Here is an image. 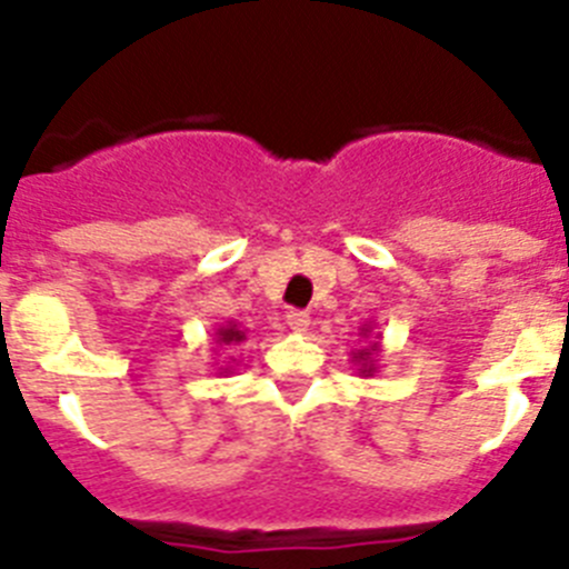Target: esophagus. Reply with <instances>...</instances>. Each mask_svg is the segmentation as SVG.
Returning a JSON list of instances; mask_svg holds the SVG:
<instances>
[{"mask_svg":"<svg viewBox=\"0 0 569 569\" xmlns=\"http://www.w3.org/2000/svg\"><path fill=\"white\" fill-rule=\"evenodd\" d=\"M284 321H288V328L293 330V333H308L310 330V316L305 313V310H290V313L284 316Z\"/></svg>","mask_w":569,"mask_h":569,"instance_id":"esophagus-1","label":"esophagus"}]
</instances>
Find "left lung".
I'll use <instances>...</instances> for the list:
<instances>
[{
    "instance_id": "8db88e82",
    "label": "left lung",
    "mask_w": 569,
    "mask_h": 569,
    "mask_svg": "<svg viewBox=\"0 0 569 569\" xmlns=\"http://www.w3.org/2000/svg\"><path fill=\"white\" fill-rule=\"evenodd\" d=\"M361 339H365L367 345L361 347V350H353V353H350V361L356 365L359 376H365L367 379V376H373L376 370H379L376 361H379V353H381V336L373 333L370 325H365V328H361Z\"/></svg>"
}]
</instances>
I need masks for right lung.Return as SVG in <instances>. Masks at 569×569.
Here are the masks:
<instances>
[{
  "label": "right lung",
  "mask_w": 569,
  "mask_h": 569,
  "mask_svg": "<svg viewBox=\"0 0 569 569\" xmlns=\"http://www.w3.org/2000/svg\"><path fill=\"white\" fill-rule=\"evenodd\" d=\"M213 339H216V347H219V350H224V353H216V356H219V359L213 361L216 373H219V376L233 373L236 356H230V350H236L241 341L248 339V333H244V330H241L236 321H224V325H219V328H216Z\"/></svg>",
  "instance_id": "obj_1"
}]
</instances>
